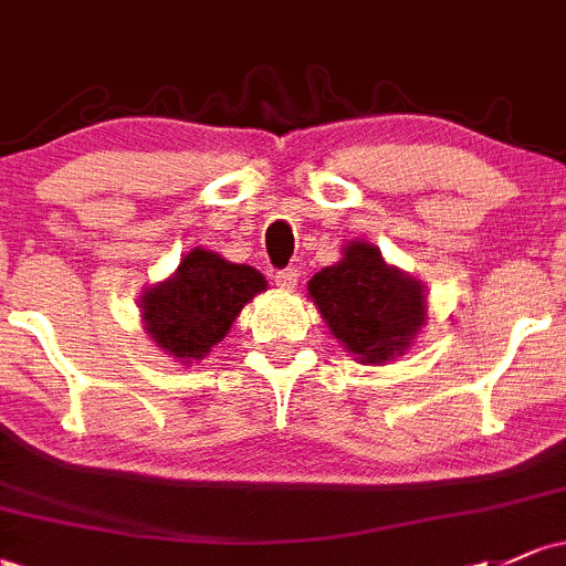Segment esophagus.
<instances>
[{
	"mask_svg": "<svg viewBox=\"0 0 566 566\" xmlns=\"http://www.w3.org/2000/svg\"><path fill=\"white\" fill-rule=\"evenodd\" d=\"M272 281H275V285H281V289L291 291L300 283V270H296V266H285V270H277L275 275H272Z\"/></svg>",
	"mask_w": 566,
	"mask_h": 566,
	"instance_id": "obj_1",
	"label": "esophagus"
}]
</instances>
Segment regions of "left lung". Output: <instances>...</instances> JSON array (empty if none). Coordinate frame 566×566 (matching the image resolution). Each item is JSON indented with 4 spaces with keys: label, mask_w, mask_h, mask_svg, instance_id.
<instances>
[{
    "label": "left lung",
    "mask_w": 566,
    "mask_h": 566,
    "mask_svg": "<svg viewBox=\"0 0 566 566\" xmlns=\"http://www.w3.org/2000/svg\"><path fill=\"white\" fill-rule=\"evenodd\" d=\"M329 329L361 364L399 356L427 315L421 285L382 261L367 242L345 248V259L307 283Z\"/></svg>",
    "instance_id": "left-lung-1"
}]
</instances>
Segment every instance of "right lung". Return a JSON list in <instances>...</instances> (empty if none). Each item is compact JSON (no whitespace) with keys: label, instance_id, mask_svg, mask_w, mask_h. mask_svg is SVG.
Masks as SVG:
<instances>
[{"label":"right lung","instance_id":"1","mask_svg":"<svg viewBox=\"0 0 566 566\" xmlns=\"http://www.w3.org/2000/svg\"><path fill=\"white\" fill-rule=\"evenodd\" d=\"M261 272L229 264L210 251H191L169 281L143 296V321L154 343L169 356L191 361L227 337L248 300L264 291Z\"/></svg>","mask_w":566,"mask_h":566}]
</instances>
